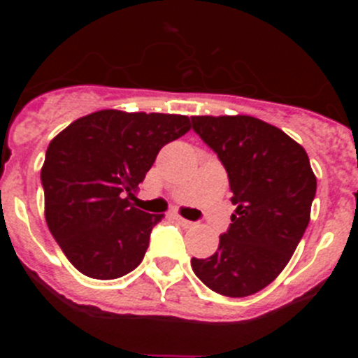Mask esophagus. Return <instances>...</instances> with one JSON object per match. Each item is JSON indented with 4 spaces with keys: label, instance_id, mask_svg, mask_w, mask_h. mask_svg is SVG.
I'll return each mask as SVG.
<instances>
[{
    "label": "esophagus",
    "instance_id": "obj_1",
    "mask_svg": "<svg viewBox=\"0 0 358 358\" xmlns=\"http://www.w3.org/2000/svg\"><path fill=\"white\" fill-rule=\"evenodd\" d=\"M176 220L179 224H181L182 227H194L195 226V222H192V220H186V218H182V217H179V215H176Z\"/></svg>",
    "mask_w": 358,
    "mask_h": 358
}]
</instances>
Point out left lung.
<instances>
[{"mask_svg": "<svg viewBox=\"0 0 358 358\" xmlns=\"http://www.w3.org/2000/svg\"><path fill=\"white\" fill-rule=\"evenodd\" d=\"M229 177L235 213L215 255L192 258L195 276L229 297L265 289L289 264L310 222L317 181L305 148L252 116H192Z\"/></svg>", "mask_w": 358, "mask_h": 358, "instance_id": "obj_1", "label": "left lung"}]
</instances>
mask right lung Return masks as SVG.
<instances>
[{
  "label": "right lung",
  "instance_id": "obj_1",
  "mask_svg": "<svg viewBox=\"0 0 358 358\" xmlns=\"http://www.w3.org/2000/svg\"><path fill=\"white\" fill-rule=\"evenodd\" d=\"M188 131V116L106 109L50 141L41 170L46 224L84 276L116 280L141 264L163 215L129 199L161 148Z\"/></svg>",
  "mask_w": 358,
  "mask_h": 358
}]
</instances>
